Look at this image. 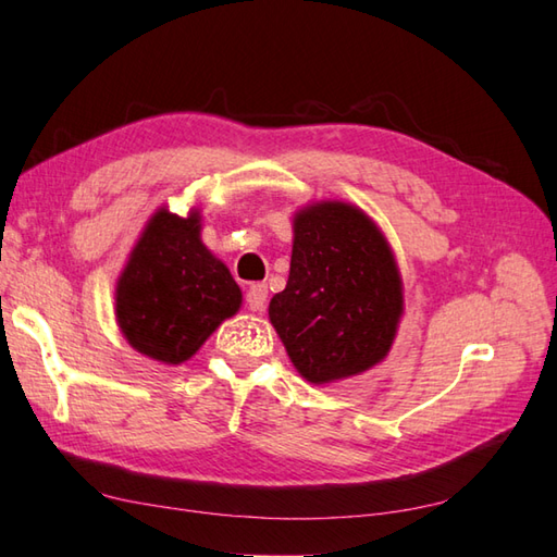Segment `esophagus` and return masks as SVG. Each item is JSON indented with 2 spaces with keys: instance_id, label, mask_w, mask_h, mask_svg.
<instances>
[{
  "instance_id": "1",
  "label": "esophagus",
  "mask_w": 557,
  "mask_h": 557,
  "mask_svg": "<svg viewBox=\"0 0 557 557\" xmlns=\"http://www.w3.org/2000/svg\"><path fill=\"white\" fill-rule=\"evenodd\" d=\"M265 301H268V287L263 282H256V285L248 287L246 292V306L251 311H263L265 309Z\"/></svg>"
}]
</instances>
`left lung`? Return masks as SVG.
<instances>
[{"label": "left lung", "mask_w": 557, "mask_h": 557, "mask_svg": "<svg viewBox=\"0 0 557 557\" xmlns=\"http://www.w3.org/2000/svg\"><path fill=\"white\" fill-rule=\"evenodd\" d=\"M401 311L393 248L361 208L321 200L294 215L289 280L268 315L306 381L335 383L381 363Z\"/></svg>", "instance_id": "8db88e82"}]
</instances>
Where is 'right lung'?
Wrapping results in <instances>:
<instances>
[{
    "mask_svg": "<svg viewBox=\"0 0 557 557\" xmlns=\"http://www.w3.org/2000/svg\"><path fill=\"white\" fill-rule=\"evenodd\" d=\"M116 323L136 351L184 363L242 306V289L200 242V212L160 208L116 282Z\"/></svg>",
    "mask_w": 557,
    "mask_h": 557,
    "instance_id": "1",
    "label": "right lung"
}]
</instances>
